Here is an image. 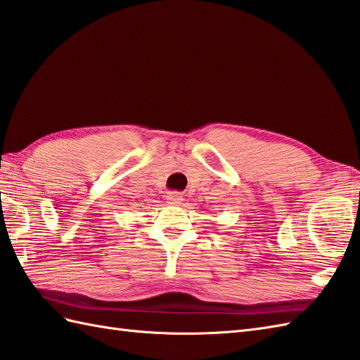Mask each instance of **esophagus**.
<instances>
[{
	"label": "esophagus",
	"mask_w": 360,
	"mask_h": 360,
	"mask_svg": "<svg viewBox=\"0 0 360 360\" xmlns=\"http://www.w3.org/2000/svg\"><path fill=\"white\" fill-rule=\"evenodd\" d=\"M166 200H167V203H169V205L179 206L183 202V194H180V193H169V194L166 195Z\"/></svg>",
	"instance_id": "esophagus-1"
}]
</instances>
